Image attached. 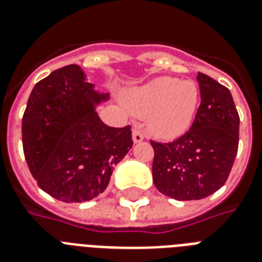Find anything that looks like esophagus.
Masks as SVG:
<instances>
[{"mask_svg":"<svg viewBox=\"0 0 262 262\" xmlns=\"http://www.w3.org/2000/svg\"><path fill=\"white\" fill-rule=\"evenodd\" d=\"M133 141H134V143H139L143 141L142 131H141L139 128H137V127H135L133 131Z\"/></svg>","mask_w":262,"mask_h":262,"instance_id":"obj_1","label":"esophagus"}]
</instances>
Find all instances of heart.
Here are the masks:
<instances>
[{
	"instance_id": "b5f03b06",
	"label": "heart",
	"mask_w": 262,
	"mask_h": 262,
	"mask_svg": "<svg viewBox=\"0 0 262 262\" xmlns=\"http://www.w3.org/2000/svg\"><path fill=\"white\" fill-rule=\"evenodd\" d=\"M135 116H146V128L159 139H176L190 128L200 99L198 84L177 77H156L125 94Z\"/></svg>"
}]
</instances>
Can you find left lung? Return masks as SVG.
<instances>
[{"label":"left lung","mask_w":262,"mask_h":262,"mask_svg":"<svg viewBox=\"0 0 262 262\" xmlns=\"http://www.w3.org/2000/svg\"><path fill=\"white\" fill-rule=\"evenodd\" d=\"M202 102L192 127L170 143L153 142L152 174L159 192L199 200L227 182L239 146V115L231 91L198 73Z\"/></svg>","instance_id":"1"}]
</instances>
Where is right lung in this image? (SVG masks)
<instances>
[{"mask_svg":"<svg viewBox=\"0 0 262 262\" xmlns=\"http://www.w3.org/2000/svg\"><path fill=\"white\" fill-rule=\"evenodd\" d=\"M109 98L77 64L55 70L33 88L21 120L23 150L38 186L52 198L95 199L133 147L129 125L109 127L96 113Z\"/></svg>","mask_w":262,"mask_h":262,"instance_id":"right-lung-1","label":"right lung"}]
</instances>
